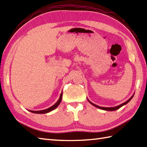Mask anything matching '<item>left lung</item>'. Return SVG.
I'll use <instances>...</instances> for the list:
<instances>
[{"label": "left lung", "instance_id": "left-lung-1", "mask_svg": "<svg viewBox=\"0 0 147 147\" xmlns=\"http://www.w3.org/2000/svg\"><path fill=\"white\" fill-rule=\"evenodd\" d=\"M134 95L135 94H133L131 96V97L127 100V101H126L125 102H124V103H123V104H120V105H117V106H115V107H100V106H98V105H96V104H93V103H92V102H90L89 100L87 98V100H88V101L90 103V104H91L92 105H93V106H95V107H97V108H98V109H102V110H104V111H115V110H117L118 109H119V108H121V107H123V105H126V104H127V103H128L132 99V98L133 97V96H134Z\"/></svg>", "mask_w": 147, "mask_h": 147}]
</instances>
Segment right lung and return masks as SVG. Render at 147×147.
Segmentation results:
<instances>
[{
  "label": "right lung",
  "mask_w": 147,
  "mask_h": 147,
  "mask_svg": "<svg viewBox=\"0 0 147 147\" xmlns=\"http://www.w3.org/2000/svg\"><path fill=\"white\" fill-rule=\"evenodd\" d=\"M62 91L61 93V95H60V97H59V100H57V102L55 103L54 105H53L52 106H51V107H49L47 109H45V110H42V111H31V110H28L30 112H32V113H35V114H47V113H49V112L52 111L53 110H54L55 109L57 108L58 106L60 104V103L62 100Z\"/></svg>",
  "instance_id": "right-lung-1"
}]
</instances>
